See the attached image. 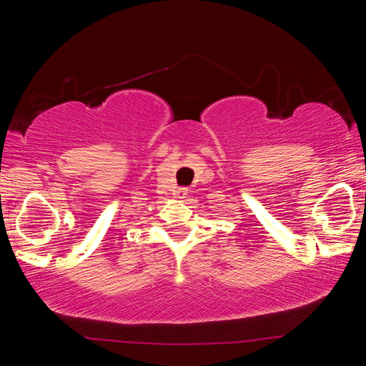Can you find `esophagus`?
<instances>
[{
    "label": "esophagus",
    "mask_w": 366,
    "mask_h": 366,
    "mask_svg": "<svg viewBox=\"0 0 366 366\" xmlns=\"http://www.w3.org/2000/svg\"><path fill=\"white\" fill-rule=\"evenodd\" d=\"M177 198H185L187 197V189H184V187H179L177 190H176V194H174Z\"/></svg>",
    "instance_id": "1"
}]
</instances>
